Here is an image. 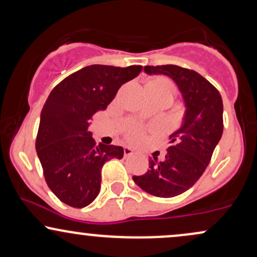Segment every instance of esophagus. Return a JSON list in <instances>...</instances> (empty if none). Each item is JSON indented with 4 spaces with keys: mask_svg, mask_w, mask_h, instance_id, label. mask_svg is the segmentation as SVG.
<instances>
[{
    "mask_svg": "<svg viewBox=\"0 0 257 257\" xmlns=\"http://www.w3.org/2000/svg\"><path fill=\"white\" fill-rule=\"evenodd\" d=\"M134 155V151L129 146H124V157H131Z\"/></svg>",
    "mask_w": 257,
    "mask_h": 257,
    "instance_id": "esophagus-1",
    "label": "esophagus"
}]
</instances>
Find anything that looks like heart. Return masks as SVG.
<instances>
[{
    "label": "heart",
    "instance_id": "1",
    "mask_svg": "<svg viewBox=\"0 0 257 257\" xmlns=\"http://www.w3.org/2000/svg\"><path fill=\"white\" fill-rule=\"evenodd\" d=\"M150 83H152L153 85H156V87H158V88H162V89H167V90L172 91V93L174 90L172 82H170L169 79H167L164 77H159L157 79H155V81L150 82ZM139 135H140V131H139V129H132V131L128 133V137L132 138V139L138 138Z\"/></svg>",
    "mask_w": 257,
    "mask_h": 257
}]
</instances>
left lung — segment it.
<instances>
[{"instance_id": "left-lung-1", "label": "left lung", "mask_w": 257, "mask_h": 257, "mask_svg": "<svg viewBox=\"0 0 257 257\" xmlns=\"http://www.w3.org/2000/svg\"><path fill=\"white\" fill-rule=\"evenodd\" d=\"M147 75H166L178 85L185 102L182 124L170 135L166 158L149 159L150 169L133 176L139 187L161 198L186 192L203 175L223 132L219 90L193 70L178 65L145 66Z\"/></svg>"}]
</instances>
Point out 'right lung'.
Returning <instances> with one entry per match:
<instances>
[{"label": "right lung", "mask_w": 257, "mask_h": 257, "mask_svg": "<svg viewBox=\"0 0 257 257\" xmlns=\"http://www.w3.org/2000/svg\"><path fill=\"white\" fill-rule=\"evenodd\" d=\"M141 70L140 65H90L63 79L49 94L41 112L36 151L47 185L65 204L89 205L100 192L102 166L124 155L120 146L96 145L88 126L93 114L106 110L120 85Z\"/></svg>", "instance_id": "obj_1"}]
</instances>
